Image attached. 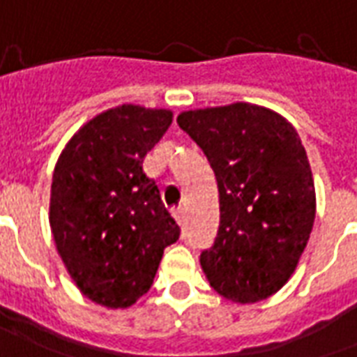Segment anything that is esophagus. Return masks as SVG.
<instances>
[{
	"mask_svg": "<svg viewBox=\"0 0 357 357\" xmlns=\"http://www.w3.org/2000/svg\"><path fill=\"white\" fill-rule=\"evenodd\" d=\"M172 215L176 218V221H178V225H183V221H185V212H183V208L179 206V208H174V212H172Z\"/></svg>",
	"mask_w": 357,
	"mask_h": 357,
	"instance_id": "esophagus-1",
	"label": "esophagus"
}]
</instances>
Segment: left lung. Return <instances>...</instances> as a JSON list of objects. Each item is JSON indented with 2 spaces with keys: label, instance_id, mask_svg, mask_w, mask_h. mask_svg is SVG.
<instances>
[{
  "label": "left lung",
  "instance_id": "obj_1",
  "mask_svg": "<svg viewBox=\"0 0 357 357\" xmlns=\"http://www.w3.org/2000/svg\"><path fill=\"white\" fill-rule=\"evenodd\" d=\"M219 189V229L200 265L210 286L240 305L286 284L316 218L312 170L297 130L278 113L236 102L178 115Z\"/></svg>",
  "mask_w": 357,
  "mask_h": 357
}]
</instances>
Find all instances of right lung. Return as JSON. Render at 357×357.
<instances>
[{"label": "right lung", "instance_id": "add662e5", "mask_svg": "<svg viewBox=\"0 0 357 357\" xmlns=\"http://www.w3.org/2000/svg\"><path fill=\"white\" fill-rule=\"evenodd\" d=\"M172 112L125 104L81 126L58 158L51 185L56 250L84 297L126 308L149 291L179 227L144 174V158Z\"/></svg>", "mask_w": 357, "mask_h": 357}]
</instances>
